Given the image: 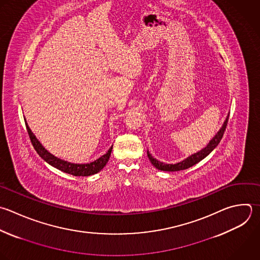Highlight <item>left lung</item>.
Masks as SVG:
<instances>
[{"label":"left lung","instance_id":"obj_1","mask_svg":"<svg viewBox=\"0 0 260 260\" xmlns=\"http://www.w3.org/2000/svg\"><path fill=\"white\" fill-rule=\"evenodd\" d=\"M228 120H229V115L223 123V125L221 126V128L219 129V131L216 133V135L209 141V143L206 145V147H204L203 149H201L200 151L190 155L189 157H187L186 159L180 161V162H177V164H174V165H170V164H165V162H161V161H158L157 159L153 158L151 156V154L147 151V156L150 160V162L158 170L160 171H167V172H176V171H181V170H186L194 165H196L197 162H199L200 160H202L205 156H207L216 146L217 144L220 142L222 136H223V133H224V130L226 128V125H228Z\"/></svg>","mask_w":260,"mask_h":260}]
</instances>
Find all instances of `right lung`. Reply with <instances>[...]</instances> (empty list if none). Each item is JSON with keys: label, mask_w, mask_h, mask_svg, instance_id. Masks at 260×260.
Listing matches in <instances>:
<instances>
[{"label": "right lung", "mask_w": 260, "mask_h": 260, "mask_svg": "<svg viewBox=\"0 0 260 260\" xmlns=\"http://www.w3.org/2000/svg\"><path fill=\"white\" fill-rule=\"evenodd\" d=\"M25 125H26V129L30 138V141L35 147V149L37 150V152L40 154V156L46 160L48 164H50L51 166H53L54 168L73 175V176H90L93 174L99 173L109 161V158L111 156V152H112V148L113 146L108 150V152L106 154H104L103 156H101L100 158H98L94 161H91L89 164H72L63 159H60L58 157H56L55 155H53L52 153H50L42 144L41 142L37 139V137L35 136V134L31 132L30 128L28 127L26 121H25Z\"/></svg>", "instance_id": "obj_1"}]
</instances>
